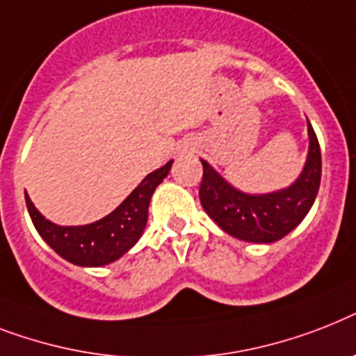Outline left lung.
I'll return each instance as SVG.
<instances>
[{"instance_id":"left-lung-1","label":"left lung","mask_w":356,"mask_h":356,"mask_svg":"<svg viewBox=\"0 0 356 356\" xmlns=\"http://www.w3.org/2000/svg\"><path fill=\"white\" fill-rule=\"evenodd\" d=\"M309 152L301 175L285 189L264 195L238 191L226 181L206 160L202 161L204 176L200 202L204 211L232 237L246 243L270 244L294 229L311 211L322 178V152L311 123Z\"/></svg>"}]
</instances>
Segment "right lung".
Returning a JSON list of instances; mask_svg holds the SVG:
<instances>
[{
    "instance_id": "obj_1",
    "label": "right lung",
    "mask_w": 356,
    "mask_h": 356,
    "mask_svg": "<svg viewBox=\"0 0 356 356\" xmlns=\"http://www.w3.org/2000/svg\"><path fill=\"white\" fill-rule=\"evenodd\" d=\"M172 160L145 176L110 215L84 226H58L34 207L25 193V204L36 232L56 254L76 266H104L123 257L143 235L149 204L156 187L169 175Z\"/></svg>"
}]
</instances>
